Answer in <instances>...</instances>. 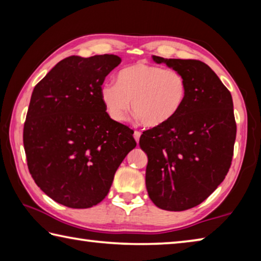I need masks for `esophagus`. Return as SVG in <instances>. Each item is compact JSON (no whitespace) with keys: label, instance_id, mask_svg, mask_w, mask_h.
<instances>
[{"label":"esophagus","instance_id":"esophagus-1","mask_svg":"<svg viewBox=\"0 0 261 261\" xmlns=\"http://www.w3.org/2000/svg\"><path fill=\"white\" fill-rule=\"evenodd\" d=\"M140 135H141V132H140V131H138V130H135V132H134V137H135V139H136L137 143H138V141H139Z\"/></svg>","mask_w":261,"mask_h":261}]
</instances>
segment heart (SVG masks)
Instances as JSON below:
<instances>
[{
  "label": "heart",
  "instance_id": "b5f03b06",
  "mask_svg": "<svg viewBox=\"0 0 261 261\" xmlns=\"http://www.w3.org/2000/svg\"><path fill=\"white\" fill-rule=\"evenodd\" d=\"M187 94V82L178 71L147 63L124 68L117 74V83L106 82L100 87L101 101L112 120L122 122L132 106V112L148 127L173 120Z\"/></svg>",
  "mask_w": 261,
  "mask_h": 261
}]
</instances>
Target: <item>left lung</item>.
Returning a JSON list of instances; mask_svg holds the SVG:
<instances>
[{"label": "left lung", "mask_w": 261, "mask_h": 261, "mask_svg": "<svg viewBox=\"0 0 261 261\" xmlns=\"http://www.w3.org/2000/svg\"><path fill=\"white\" fill-rule=\"evenodd\" d=\"M153 60L182 74L188 94L173 120L140 137L148 156L146 188L159 208L185 211L207 199L228 174L236 139L232 98L204 62Z\"/></svg>", "instance_id": "1"}]
</instances>
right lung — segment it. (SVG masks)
Returning <instances> with one entry per match:
<instances>
[{"label":"right lung","instance_id":"obj_1","mask_svg":"<svg viewBox=\"0 0 261 261\" xmlns=\"http://www.w3.org/2000/svg\"><path fill=\"white\" fill-rule=\"evenodd\" d=\"M116 55L69 56L31 96L23 141L30 174L53 200L90 208L105 199L114 175L136 147L134 131L110 118L100 98Z\"/></svg>","mask_w":261,"mask_h":261}]
</instances>
